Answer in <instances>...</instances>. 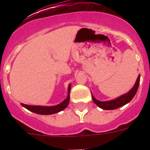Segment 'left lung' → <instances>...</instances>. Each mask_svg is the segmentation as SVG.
<instances>
[{"mask_svg": "<svg viewBox=\"0 0 150 150\" xmlns=\"http://www.w3.org/2000/svg\"><path fill=\"white\" fill-rule=\"evenodd\" d=\"M140 82V75L138 76V79L135 82L134 86L132 87V89H131L130 91L127 93L124 94L122 96H119L118 98L114 99V100H109V101H100L97 100L92 94V99L93 100V102L96 103L99 107H100L101 109L103 110H114L117 109L119 107H122L124 105L127 104L128 103H129L131 100H132V98L135 96L136 94V92L138 90Z\"/></svg>", "mask_w": 150, "mask_h": 150, "instance_id": "obj_1", "label": "left lung"}]
</instances>
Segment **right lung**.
<instances>
[{"label": "right lung", "instance_id": "right-lung-1", "mask_svg": "<svg viewBox=\"0 0 150 150\" xmlns=\"http://www.w3.org/2000/svg\"><path fill=\"white\" fill-rule=\"evenodd\" d=\"M68 97L64 100L63 102L61 103L56 105V106H52V107H44V106H31V105L24 104V103H21L22 107L26 108L30 111L36 113L38 114H43V115H48V114H53L58 113V112L63 110L67 107V106L69 103V100H70V91H71V84H69L68 88Z\"/></svg>", "mask_w": 150, "mask_h": 150}]
</instances>
